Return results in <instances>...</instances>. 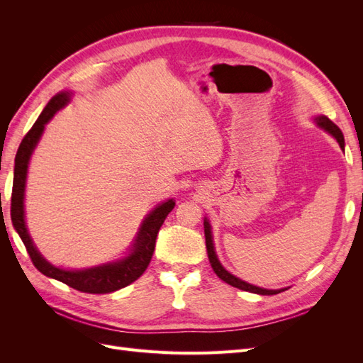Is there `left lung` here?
Masks as SVG:
<instances>
[{
	"mask_svg": "<svg viewBox=\"0 0 363 363\" xmlns=\"http://www.w3.org/2000/svg\"><path fill=\"white\" fill-rule=\"evenodd\" d=\"M316 124L323 127L324 130H327L328 133L333 135L336 138V140L339 142L340 148L344 150V135L342 131H340V128L333 124L330 119H328L327 116H318L316 118ZM204 236H206V248H207V256H208V260H211V265L215 271L216 276L221 279L223 281H225L227 284H230V286L233 288H238V289H242V291H247V292H252V294H260V295H276L284 289H277V291H272V289H262V288H257V286H252V284L247 283V281H242L240 279L235 277L233 274H230L228 271H225L223 268L221 263H219L216 255H215V250H213V240H212V232H211V225H208L207 219L204 221Z\"/></svg>",
	"mask_w": 363,
	"mask_h": 363,
	"instance_id": "1",
	"label": "left lung"
}]
</instances>
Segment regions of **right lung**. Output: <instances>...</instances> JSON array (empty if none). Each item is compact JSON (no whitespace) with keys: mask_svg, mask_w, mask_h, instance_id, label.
Returning a JSON list of instances; mask_svg holds the SVG:
<instances>
[{"mask_svg":"<svg viewBox=\"0 0 363 363\" xmlns=\"http://www.w3.org/2000/svg\"><path fill=\"white\" fill-rule=\"evenodd\" d=\"M69 94L62 92L56 96H52L43 112L39 115L38 121L33 127L28 130V133L24 136L23 142L18 148L16 157H15V174H13V188H12V204H10V216H12L13 227L16 228L18 235L23 239V242L30 255V259L43 276L56 279L68 286L86 292V294H111L121 288L128 286L130 283L138 280L147 267L150 265L152 252L156 247V238L159 235V230L167 219L168 213L172 211L175 203L168 200L157 206L147 218L144 224H142L139 235L136 239V244L133 245V251L125 259L108 263V265L95 267L89 269L82 271H65L60 268L52 267L43 259L36 247L33 245V240L27 232V227L24 223V189H26V179H27V168L28 160L33 150H35L38 140L42 135L43 127L48 121L54 116L57 111L68 103Z\"/></svg>","mask_w":363,"mask_h":363,"instance_id":"obj_1","label":"right lung"}]
</instances>
